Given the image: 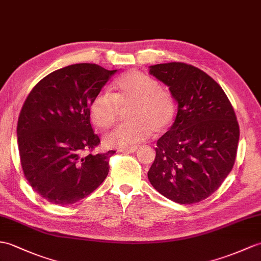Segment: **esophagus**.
Returning a JSON list of instances; mask_svg holds the SVG:
<instances>
[{"label":"esophagus","mask_w":261,"mask_h":261,"mask_svg":"<svg viewBox=\"0 0 261 261\" xmlns=\"http://www.w3.org/2000/svg\"><path fill=\"white\" fill-rule=\"evenodd\" d=\"M137 147H129V148H124V149H120V152H128V153H133L137 151Z\"/></svg>","instance_id":"1"}]
</instances>
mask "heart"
I'll return each mask as SVG.
<instances>
[{
    "mask_svg": "<svg viewBox=\"0 0 261 261\" xmlns=\"http://www.w3.org/2000/svg\"><path fill=\"white\" fill-rule=\"evenodd\" d=\"M131 106L128 119L105 137L111 148H125L147 139L151 131L162 133L172 124L174 102L168 91L148 74L132 70L121 75L113 86V93L102 91L91 101L90 118L98 128L106 130L117 122L119 108Z\"/></svg>",
    "mask_w": 261,
    "mask_h": 261,
    "instance_id": "b5f03b06",
    "label": "heart"
}]
</instances>
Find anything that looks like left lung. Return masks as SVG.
I'll return each instance as SVG.
<instances>
[{
  "mask_svg": "<svg viewBox=\"0 0 261 261\" xmlns=\"http://www.w3.org/2000/svg\"><path fill=\"white\" fill-rule=\"evenodd\" d=\"M149 68L178 103L173 124L156 141L149 181L174 202H199L233 167L239 141L233 108L219 84L196 66L170 62Z\"/></svg>",
  "mask_w": 261,
  "mask_h": 261,
  "instance_id": "1",
  "label": "left lung"
}]
</instances>
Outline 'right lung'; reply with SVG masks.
<instances>
[{"mask_svg": "<svg viewBox=\"0 0 261 261\" xmlns=\"http://www.w3.org/2000/svg\"><path fill=\"white\" fill-rule=\"evenodd\" d=\"M116 72L92 63L65 66L42 79L24 101L16 129L21 166L48 202L75 203L107 178L116 151L91 153L100 139L89 107Z\"/></svg>", "mask_w": 261, "mask_h": 261, "instance_id": "add662e5", "label": "right lung"}]
</instances>
